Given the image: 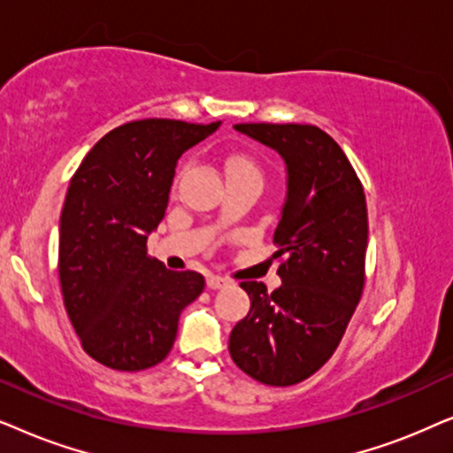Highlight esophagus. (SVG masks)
<instances>
[{
    "label": "esophagus",
    "instance_id": "34e87169",
    "mask_svg": "<svg viewBox=\"0 0 453 453\" xmlns=\"http://www.w3.org/2000/svg\"><path fill=\"white\" fill-rule=\"evenodd\" d=\"M230 286V280H226V277L221 275H207V288L209 289H221Z\"/></svg>",
    "mask_w": 453,
    "mask_h": 453
}]
</instances>
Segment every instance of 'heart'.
<instances>
[{"label": "heart", "instance_id": "1", "mask_svg": "<svg viewBox=\"0 0 453 453\" xmlns=\"http://www.w3.org/2000/svg\"><path fill=\"white\" fill-rule=\"evenodd\" d=\"M223 165H226V172L230 178L249 176V178L263 180L261 165L257 164V159H252V157L246 153H227L226 159H223Z\"/></svg>", "mask_w": 453, "mask_h": 453}]
</instances>
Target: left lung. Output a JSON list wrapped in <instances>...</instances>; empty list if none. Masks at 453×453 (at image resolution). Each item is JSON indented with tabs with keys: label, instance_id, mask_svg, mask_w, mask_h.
<instances>
[{
	"label": "left lung",
	"instance_id": "obj_1",
	"mask_svg": "<svg viewBox=\"0 0 453 453\" xmlns=\"http://www.w3.org/2000/svg\"><path fill=\"white\" fill-rule=\"evenodd\" d=\"M275 149L288 196L273 244L281 286L242 281L250 311L230 334L238 369L288 388L321 369L340 346L365 288L369 217L363 184L340 144L311 124H236Z\"/></svg>",
	"mask_w": 453,
	"mask_h": 453
}]
</instances>
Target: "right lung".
Here are the masks:
<instances>
[{
	"label": "right lung",
	"mask_w": 453,
	"mask_h": 453,
	"mask_svg": "<svg viewBox=\"0 0 453 453\" xmlns=\"http://www.w3.org/2000/svg\"><path fill=\"white\" fill-rule=\"evenodd\" d=\"M217 128L164 118L122 124L70 180L59 286L84 352L107 369L159 365L176 342L180 312L203 294L204 277L165 269L147 255V238L165 217L178 159Z\"/></svg>",
	"instance_id": "obj_1"
}]
</instances>
